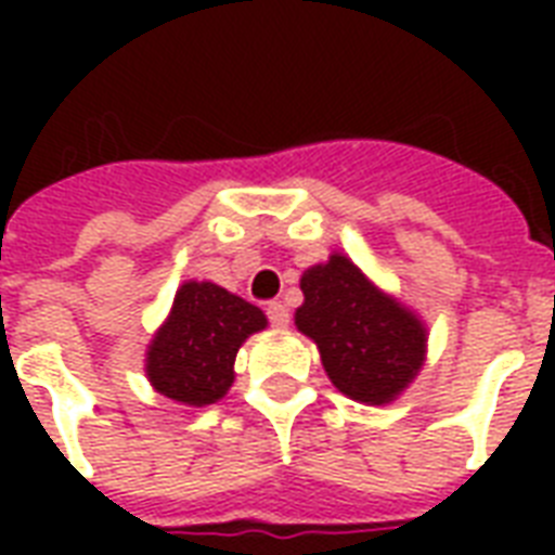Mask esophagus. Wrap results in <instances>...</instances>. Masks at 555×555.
Wrapping results in <instances>:
<instances>
[{"label": "esophagus", "mask_w": 555, "mask_h": 555, "mask_svg": "<svg viewBox=\"0 0 555 555\" xmlns=\"http://www.w3.org/2000/svg\"><path fill=\"white\" fill-rule=\"evenodd\" d=\"M268 320L273 328H287L291 325V313H287V308L282 302H270L268 305Z\"/></svg>", "instance_id": "1"}]
</instances>
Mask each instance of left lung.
Returning <instances> with one entry per match:
<instances>
[{"instance_id":"left-lung-1","label":"left lung","mask_w":555,"mask_h":555,"mask_svg":"<svg viewBox=\"0 0 555 555\" xmlns=\"http://www.w3.org/2000/svg\"><path fill=\"white\" fill-rule=\"evenodd\" d=\"M299 287L296 328L317 343L337 391L365 405L395 403L426 363V322L379 291L346 253L305 270Z\"/></svg>"}]
</instances>
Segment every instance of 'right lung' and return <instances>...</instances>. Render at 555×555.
I'll return each instance as SVG.
<instances>
[{"label": "right lung", "mask_w": 555, "mask_h": 555, "mask_svg": "<svg viewBox=\"0 0 555 555\" xmlns=\"http://www.w3.org/2000/svg\"><path fill=\"white\" fill-rule=\"evenodd\" d=\"M268 317L216 282H184L169 317L146 346V377L181 405L218 403L235 379V354Z\"/></svg>", "instance_id": "1"}]
</instances>
